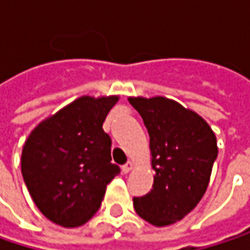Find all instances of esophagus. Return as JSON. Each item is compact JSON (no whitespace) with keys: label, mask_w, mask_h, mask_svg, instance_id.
<instances>
[{"label":"esophagus","mask_w":250,"mask_h":250,"mask_svg":"<svg viewBox=\"0 0 250 250\" xmlns=\"http://www.w3.org/2000/svg\"><path fill=\"white\" fill-rule=\"evenodd\" d=\"M122 169H123V172H125V174H128V172L133 169V162H130V161H128V162H125Z\"/></svg>","instance_id":"obj_1"}]
</instances>
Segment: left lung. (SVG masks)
Segmentation results:
<instances>
[{"instance_id": "left-lung-1", "label": "left lung", "mask_w": 250, "mask_h": 250, "mask_svg": "<svg viewBox=\"0 0 250 250\" xmlns=\"http://www.w3.org/2000/svg\"><path fill=\"white\" fill-rule=\"evenodd\" d=\"M128 101L147 128L155 171L150 192L133 198L134 210L150 225H172L197 207L208 187L216 134L197 113L165 97Z\"/></svg>"}]
</instances>
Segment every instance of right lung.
I'll use <instances>...</instances> for the list:
<instances>
[{"instance_id": "1", "label": "right lung", "mask_w": 250, "mask_h": 250, "mask_svg": "<svg viewBox=\"0 0 250 250\" xmlns=\"http://www.w3.org/2000/svg\"><path fill=\"white\" fill-rule=\"evenodd\" d=\"M117 100L81 97L25 140L21 174L34 204L50 222L85 225L98 211L107 184L120 174L111 162V137L103 130Z\"/></svg>"}]
</instances>
